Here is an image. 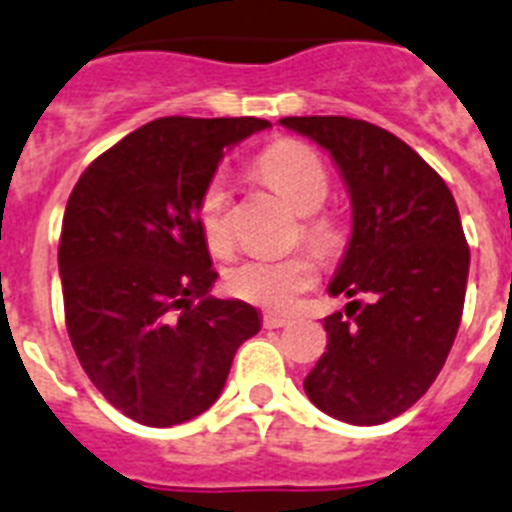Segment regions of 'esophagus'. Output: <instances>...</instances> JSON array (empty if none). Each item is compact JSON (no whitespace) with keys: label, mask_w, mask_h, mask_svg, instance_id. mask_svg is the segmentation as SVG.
I'll return each instance as SVG.
<instances>
[{"label":"esophagus","mask_w":512,"mask_h":512,"mask_svg":"<svg viewBox=\"0 0 512 512\" xmlns=\"http://www.w3.org/2000/svg\"><path fill=\"white\" fill-rule=\"evenodd\" d=\"M263 326L265 328H284V326H289V318H281V315H265Z\"/></svg>","instance_id":"esophagus-1"}]
</instances>
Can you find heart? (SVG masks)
<instances>
[{
  "label": "heart",
  "mask_w": 512,
  "mask_h": 512,
  "mask_svg": "<svg viewBox=\"0 0 512 512\" xmlns=\"http://www.w3.org/2000/svg\"><path fill=\"white\" fill-rule=\"evenodd\" d=\"M257 176L302 215L299 236L321 257L339 252L344 242L342 226L334 215L321 213L331 191L326 162L313 147L297 139L273 141L255 162ZM197 223L207 247L223 255L231 249V197L226 173L207 178L197 199ZM318 281V263L313 255L297 252L289 257H247L226 273L228 292L257 307L286 313L299 297Z\"/></svg>",
  "instance_id": "1"
}]
</instances>
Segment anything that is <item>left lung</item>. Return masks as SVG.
<instances>
[{
  "mask_svg": "<svg viewBox=\"0 0 512 512\" xmlns=\"http://www.w3.org/2000/svg\"><path fill=\"white\" fill-rule=\"evenodd\" d=\"M278 123L328 149L352 197L350 247L328 292L355 299L323 321L326 352L305 392L336 421L378 426L421 400L458 334L471 263L458 205L384 128L342 115Z\"/></svg>",
  "mask_w": 512,
  "mask_h": 512,
  "instance_id": "8db88e82",
  "label": "left lung"
}]
</instances>
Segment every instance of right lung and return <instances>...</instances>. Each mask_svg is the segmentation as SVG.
I'll return each instance as SVG.
<instances>
[{
  "instance_id": "right-lung-1",
  "label": "right lung",
  "mask_w": 512,
  "mask_h": 512,
  "mask_svg": "<svg viewBox=\"0 0 512 512\" xmlns=\"http://www.w3.org/2000/svg\"><path fill=\"white\" fill-rule=\"evenodd\" d=\"M268 126L157 118L102 152L70 191L57 252L65 326L91 384L131 421L176 426L205 413L239 344L260 331L252 305L207 297L218 273L197 199L223 149Z\"/></svg>"
}]
</instances>
